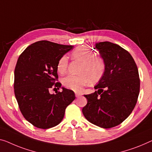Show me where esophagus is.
Instances as JSON below:
<instances>
[{
	"instance_id": "34e87169",
	"label": "esophagus",
	"mask_w": 152,
	"mask_h": 152,
	"mask_svg": "<svg viewBox=\"0 0 152 152\" xmlns=\"http://www.w3.org/2000/svg\"><path fill=\"white\" fill-rule=\"evenodd\" d=\"M75 95H76V98H78V97L82 96V94H81V93H80V92H77L76 91V92H75Z\"/></svg>"
}]
</instances>
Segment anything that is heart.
I'll return each mask as SVG.
<instances>
[{
	"instance_id": "obj_1",
	"label": "heart",
	"mask_w": 152,
	"mask_h": 152,
	"mask_svg": "<svg viewBox=\"0 0 152 152\" xmlns=\"http://www.w3.org/2000/svg\"><path fill=\"white\" fill-rule=\"evenodd\" d=\"M73 59L83 62L79 75H69L63 79V85L67 89L79 91L83 86L90 82H98L102 78L106 69V62L100 56L94 55L87 47H78L71 54ZM68 67V59L66 56H62L58 61L56 69L60 74L66 73Z\"/></svg>"
}]
</instances>
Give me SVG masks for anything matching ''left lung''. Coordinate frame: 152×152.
Masks as SVG:
<instances>
[{
	"label": "left lung",
	"mask_w": 152,
	"mask_h": 152,
	"mask_svg": "<svg viewBox=\"0 0 152 152\" xmlns=\"http://www.w3.org/2000/svg\"><path fill=\"white\" fill-rule=\"evenodd\" d=\"M106 62L102 78L94 94L85 95L84 116L94 125L110 128L121 124L132 112L140 91L139 71L126 50L109 42L96 44Z\"/></svg>",
	"instance_id": "obj_1"
}]
</instances>
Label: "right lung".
I'll list each match as a JSON object with an SVG mask.
<instances>
[{
    "instance_id": "add662e5",
    "label": "right lung",
    "mask_w": 152,
    "mask_h": 152,
    "mask_svg": "<svg viewBox=\"0 0 152 152\" xmlns=\"http://www.w3.org/2000/svg\"><path fill=\"white\" fill-rule=\"evenodd\" d=\"M72 47L39 41L27 47L18 58L14 71L15 96L24 118L38 128L60 124L65 108L76 98L73 91L65 88L56 94L49 93L50 88L61 87L56 83V65Z\"/></svg>"
}]
</instances>
